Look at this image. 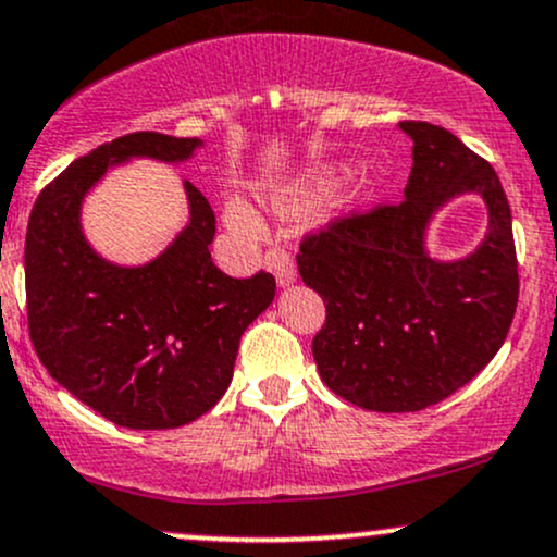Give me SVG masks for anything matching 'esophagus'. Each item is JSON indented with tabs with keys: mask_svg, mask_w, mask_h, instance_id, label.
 Wrapping results in <instances>:
<instances>
[{
	"mask_svg": "<svg viewBox=\"0 0 557 557\" xmlns=\"http://www.w3.org/2000/svg\"><path fill=\"white\" fill-rule=\"evenodd\" d=\"M267 267L274 272L280 288H288L293 280H296V264H293V256L288 253V250H283V248L269 250Z\"/></svg>",
	"mask_w": 557,
	"mask_h": 557,
	"instance_id": "1",
	"label": "esophagus"
}]
</instances>
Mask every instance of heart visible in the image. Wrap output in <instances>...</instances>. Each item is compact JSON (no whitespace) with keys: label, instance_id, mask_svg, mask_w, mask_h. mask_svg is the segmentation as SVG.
I'll return each instance as SVG.
<instances>
[{"label":"heart","instance_id":"obj_1","mask_svg":"<svg viewBox=\"0 0 557 557\" xmlns=\"http://www.w3.org/2000/svg\"><path fill=\"white\" fill-rule=\"evenodd\" d=\"M327 185V180L322 174H309L307 180H298L293 182V185H285L280 187L277 193H274L272 203L274 209L283 211V213H293L298 209H304V206L311 203V200L317 198V195L322 193ZM227 222L232 227L243 230V232H256L259 230V219H256V213L248 209L243 200H230L227 203Z\"/></svg>","mask_w":557,"mask_h":557}]
</instances>
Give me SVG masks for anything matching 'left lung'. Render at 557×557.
Returning <instances> with one entry per match:
<instances>
[{
  "mask_svg": "<svg viewBox=\"0 0 557 557\" xmlns=\"http://www.w3.org/2000/svg\"><path fill=\"white\" fill-rule=\"evenodd\" d=\"M399 129L414 143L405 198L335 219L304 237L296 256L327 309L311 341L320 377L372 412H418L473 381L505 344L518 307L512 219L497 171L442 126L401 121ZM466 191L485 198V240L466 260H433L426 224Z\"/></svg>",
  "mask_w": 557,
  "mask_h": 557,
  "instance_id": "obj_1",
  "label": "left lung"
}]
</instances>
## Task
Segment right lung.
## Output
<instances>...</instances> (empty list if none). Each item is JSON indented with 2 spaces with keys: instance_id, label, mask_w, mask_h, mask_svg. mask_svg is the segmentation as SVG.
Instances as JSON below:
<instances>
[{
  "instance_id": "right-lung-1",
  "label": "right lung",
  "mask_w": 557,
  "mask_h": 557,
  "mask_svg": "<svg viewBox=\"0 0 557 557\" xmlns=\"http://www.w3.org/2000/svg\"><path fill=\"white\" fill-rule=\"evenodd\" d=\"M195 137L134 132L73 161L41 189L26 232L28 333L47 372L110 423L180 428L227 391L240 335L274 298V277L235 280L211 261L209 200L185 182L189 222L158 259L110 264L82 232V203L110 166L182 163Z\"/></svg>"
}]
</instances>
